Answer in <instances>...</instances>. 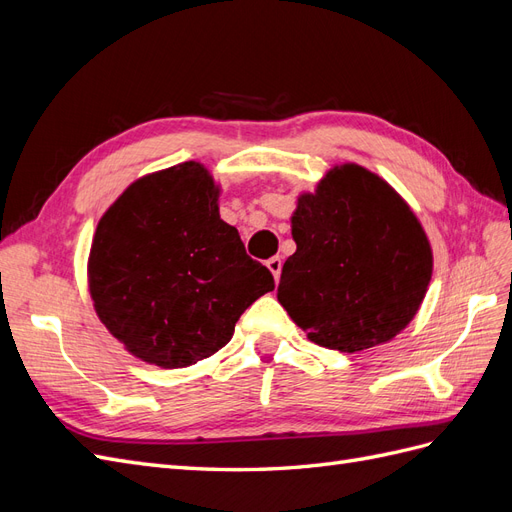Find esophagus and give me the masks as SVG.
Returning a JSON list of instances; mask_svg holds the SVG:
<instances>
[{"instance_id":"esophagus-1","label":"esophagus","mask_w":512,"mask_h":512,"mask_svg":"<svg viewBox=\"0 0 512 512\" xmlns=\"http://www.w3.org/2000/svg\"><path fill=\"white\" fill-rule=\"evenodd\" d=\"M267 267H269V271L273 273L275 282H280V275H282V258H280V256L269 258V260H267Z\"/></svg>"}]
</instances>
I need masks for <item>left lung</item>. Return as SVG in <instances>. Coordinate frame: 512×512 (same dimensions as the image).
<instances>
[{"label":"left lung","mask_w":512,"mask_h":512,"mask_svg":"<svg viewBox=\"0 0 512 512\" xmlns=\"http://www.w3.org/2000/svg\"><path fill=\"white\" fill-rule=\"evenodd\" d=\"M294 252L277 299L314 344L359 352L414 318L431 280V247L416 215L369 170L333 168L292 215Z\"/></svg>","instance_id":"obj_1"}]
</instances>
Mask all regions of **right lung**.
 Here are the masks:
<instances>
[{
  "label": "right lung",
  "instance_id": "right-lung-1",
  "mask_svg": "<svg viewBox=\"0 0 512 512\" xmlns=\"http://www.w3.org/2000/svg\"><path fill=\"white\" fill-rule=\"evenodd\" d=\"M275 288L196 162L132 183L98 224L89 254L96 312L138 359L188 367L224 348L239 316Z\"/></svg>",
  "mask_w": 512,
  "mask_h": 512
}]
</instances>
